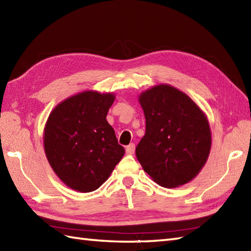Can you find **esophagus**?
<instances>
[{
    "mask_svg": "<svg viewBox=\"0 0 251 251\" xmlns=\"http://www.w3.org/2000/svg\"><path fill=\"white\" fill-rule=\"evenodd\" d=\"M126 153L128 155L135 153V144H129L126 147Z\"/></svg>",
    "mask_w": 251,
    "mask_h": 251,
    "instance_id": "obj_1",
    "label": "esophagus"
}]
</instances>
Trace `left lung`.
Masks as SVG:
<instances>
[{
	"mask_svg": "<svg viewBox=\"0 0 251 251\" xmlns=\"http://www.w3.org/2000/svg\"><path fill=\"white\" fill-rule=\"evenodd\" d=\"M146 117V134L136 156L147 174L166 188L194 179L211 149L207 116L180 90L159 85L139 96Z\"/></svg>",
	"mask_w": 251,
	"mask_h": 251,
	"instance_id": "1",
	"label": "left lung"
}]
</instances>
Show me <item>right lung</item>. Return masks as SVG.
<instances>
[{"label": "right lung", "mask_w": 251, "mask_h": 251, "mask_svg": "<svg viewBox=\"0 0 251 251\" xmlns=\"http://www.w3.org/2000/svg\"><path fill=\"white\" fill-rule=\"evenodd\" d=\"M113 93L83 91L49 115L43 132L47 159L68 187L90 193L109 178L125 153L106 121Z\"/></svg>", "instance_id": "obj_1"}]
</instances>
